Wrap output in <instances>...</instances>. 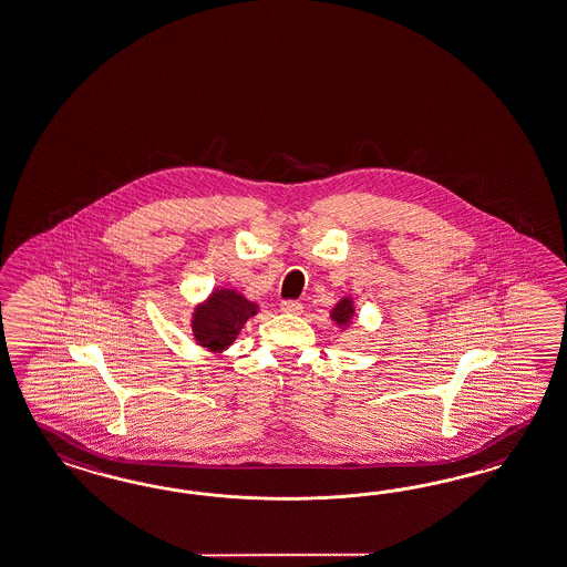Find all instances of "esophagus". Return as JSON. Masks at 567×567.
Listing matches in <instances>:
<instances>
[{
  "mask_svg": "<svg viewBox=\"0 0 567 567\" xmlns=\"http://www.w3.org/2000/svg\"><path fill=\"white\" fill-rule=\"evenodd\" d=\"M281 312H286V315H300L302 312V305L296 302V300H284L281 302Z\"/></svg>",
  "mask_w": 567,
  "mask_h": 567,
  "instance_id": "34e87169",
  "label": "esophagus"
}]
</instances>
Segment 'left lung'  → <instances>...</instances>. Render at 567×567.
Instances as JSON below:
<instances>
[{
  "mask_svg": "<svg viewBox=\"0 0 567 567\" xmlns=\"http://www.w3.org/2000/svg\"><path fill=\"white\" fill-rule=\"evenodd\" d=\"M351 317H353V305H351L349 298H343L339 305L334 306L333 312H331V319H333L339 327L348 324Z\"/></svg>",
  "mask_w": 567,
  "mask_h": 567,
  "instance_id": "1",
  "label": "left lung"
}]
</instances>
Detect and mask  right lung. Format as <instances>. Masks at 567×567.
<instances>
[{
	"mask_svg": "<svg viewBox=\"0 0 567 567\" xmlns=\"http://www.w3.org/2000/svg\"><path fill=\"white\" fill-rule=\"evenodd\" d=\"M257 315V305L234 290H216L205 305L195 308L193 334L195 341L212 351L233 346L243 324Z\"/></svg>",
	"mask_w": 567,
	"mask_h": 567,
	"instance_id": "1",
	"label": "right lung"
}]
</instances>
